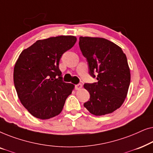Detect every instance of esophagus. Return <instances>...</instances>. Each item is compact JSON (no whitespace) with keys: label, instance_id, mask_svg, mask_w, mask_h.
<instances>
[{"label":"esophagus","instance_id":"34e87169","mask_svg":"<svg viewBox=\"0 0 153 153\" xmlns=\"http://www.w3.org/2000/svg\"><path fill=\"white\" fill-rule=\"evenodd\" d=\"M81 88H82V84H81V83H79V84L75 85V88H76V90H80Z\"/></svg>","mask_w":153,"mask_h":153}]
</instances>
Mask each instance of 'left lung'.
Wrapping results in <instances>:
<instances>
[{
    "label": "left lung",
    "instance_id": "1",
    "mask_svg": "<svg viewBox=\"0 0 153 153\" xmlns=\"http://www.w3.org/2000/svg\"><path fill=\"white\" fill-rule=\"evenodd\" d=\"M79 45L89 74L93 78L97 74V80L83 85L90 93L83 106L95 116L111 114L120 107L128 92L130 71L126 56L120 47L102 37H80Z\"/></svg>",
    "mask_w": 153,
    "mask_h": 153
}]
</instances>
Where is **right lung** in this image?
Masks as SVG:
<instances>
[{
  "instance_id": "add662e5",
  "label": "right lung",
  "mask_w": 153,
  "mask_h": 153,
  "mask_svg": "<svg viewBox=\"0 0 153 153\" xmlns=\"http://www.w3.org/2000/svg\"><path fill=\"white\" fill-rule=\"evenodd\" d=\"M76 42L71 35L37 40L24 49L14 68V83L23 106L39 119L58 116L74 85L62 81L59 61Z\"/></svg>"
}]
</instances>
